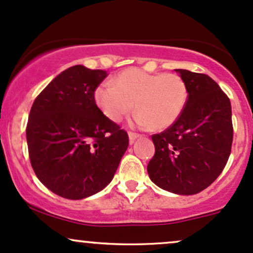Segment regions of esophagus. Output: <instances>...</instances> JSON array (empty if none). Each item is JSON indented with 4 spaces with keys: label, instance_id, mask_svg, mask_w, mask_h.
<instances>
[{
    "label": "esophagus",
    "instance_id": "1",
    "mask_svg": "<svg viewBox=\"0 0 253 253\" xmlns=\"http://www.w3.org/2000/svg\"><path fill=\"white\" fill-rule=\"evenodd\" d=\"M139 137H141L140 134H138V133H134V132H129L128 133V138H129V143H133V141H134L135 139H137V138H139Z\"/></svg>",
    "mask_w": 253,
    "mask_h": 253
}]
</instances>
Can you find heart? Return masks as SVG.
<instances>
[{
  "label": "heart",
  "mask_w": 253,
  "mask_h": 253,
  "mask_svg": "<svg viewBox=\"0 0 253 253\" xmlns=\"http://www.w3.org/2000/svg\"><path fill=\"white\" fill-rule=\"evenodd\" d=\"M188 99L185 80L174 73H148L138 68L120 72L113 84L103 83L95 90V102L109 120L120 122L132 113L140 127L163 131L184 113Z\"/></svg>",
  "instance_id": "1"
}]
</instances>
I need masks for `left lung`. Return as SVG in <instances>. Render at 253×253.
Instances as JSON below:
<instances>
[{
    "label": "left lung",
    "mask_w": 253,
    "mask_h": 253,
    "mask_svg": "<svg viewBox=\"0 0 253 253\" xmlns=\"http://www.w3.org/2000/svg\"><path fill=\"white\" fill-rule=\"evenodd\" d=\"M185 80L188 99L173 126L152 135L155 155L148 165L154 184L176 194L199 193L217 179L230 155L232 107L207 74L175 69Z\"/></svg>",
    "instance_id": "1"
}]
</instances>
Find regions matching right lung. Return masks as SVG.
<instances>
[{
    "mask_svg": "<svg viewBox=\"0 0 253 253\" xmlns=\"http://www.w3.org/2000/svg\"><path fill=\"white\" fill-rule=\"evenodd\" d=\"M82 65L63 71L33 102L26 127L29 156L45 187L83 199L113 180L128 134L97 107L95 90L107 78Z\"/></svg>",
    "mask_w": 253,
    "mask_h": 253,
    "instance_id": "obj_1",
    "label": "right lung"
}]
</instances>
